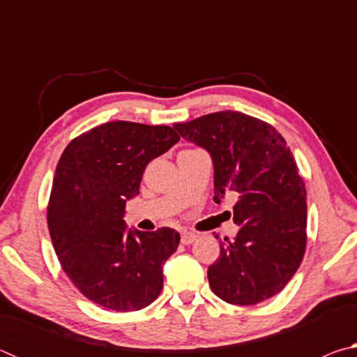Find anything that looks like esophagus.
Masks as SVG:
<instances>
[{
  "mask_svg": "<svg viewBox=\"0 0 357 357\" xmlns=\"http://www.w3.org/2000/svg\"><path fill=\"white\" fill-rule=\"evenodd\" d=\"M197 234L192 233V231H183L181 233V243H183L184 245H189V244H193L197 241Z\"/></svg>",
  "mask_w": 357,
  "mask_h": 357,
  "instance_id": "1",
  "label": "esophagus"
}]
</instances>
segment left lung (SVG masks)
Here are the masks:
<instances>
[{
	"label": "left lung",
	"instance_id": "obj_1",
	"mask_svg": "<svg viewBox=\"0 0 357 357\" xmlns=\"http://www.w3.org/2000/svg\"><path fill=\"white\" fill-rule=\"evenodd\" d=\"M173 128L213 157L214 202L238 197L233 222L241 228L233 241L220 243V255L208 268L211 289L234 305L279 294L307 244L305 184L285 138L264 121L231 110Z\"/></svg>",
	"mask_w": 357,
	"mask_h": 357
}]
</instances>
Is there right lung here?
<instances>
[{"instance_id": "obj_1", "label": "right lung", "mask_w": 357, "mask_h": 357, "mask_svg": "<svg viewBox=\"0 0 357 357\" xmlns=\"http://www.w3.org/2000/svg\"><path fill=\"white\" fill-rule=\"evenodd\" d=\"M178 142L168 126L113 121L74 138L58 162L47 208L52 243L75 288L104 309L140 310L162 291L179 233L126 231L123 217L144 168Z\"/></svg>"}]
</instances>
